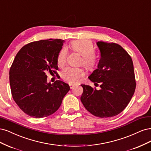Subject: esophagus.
<instances>
[{"mask_svg": "<svg viewBox=\"0 0 151 151\" xmlns=\"http://www.w3.org/2000/svg\"><path fill=\"white\" fill-rule=\"evenodd\" d=\"M70 88L72 89L73 87L75 86V85H73V84H70Z\"/></svg>", "mask_w": 151, "mask_h": 151, "instance_id": "esophagus-1", "label": "esophagus"}]
</instances>
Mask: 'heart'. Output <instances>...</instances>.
Listing matches in <instances>:
<instances>
[{
  "label": "heart",
  "mask_w": 151,
  "mask_h": 151,
  "mask_svg": "<svg viewBox=\"0 0 151 151\" xmlns=\"http://www.w3.org/2000/svg\"><path fill=\"white\" fill-rule=\"evenodd\" d=\"M72 51L76 52L81 56L80 64L86 69L91 70L95 67L97 62V56L94 52L93 43L87 40L73 41L70 44ZM67 56V50L63 47L60 51L57 58L58 65L62 67L65 65ZM84 72L80 68L66 67L61 71V76L65 81L70 83H76L83 76Z\"/></svg>",
  "instance_id": "obj_1"
}]
</instances>
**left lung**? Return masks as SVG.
I'll use <instances>...</instances> for the list:
<instances>
[{
    "mask_svg": "<svg viewBox=\"0 0 151 151\" xmlns=\"http://www.w3.org/2000/svg\"><path fill=\"white\" fill-rule=\"evenodd\" d=\"M100 59L88 76L92 82L100 83V89L81 85V101L89 112L99 117H111L127 106L134 93L135 80L132 58L116 43L96 42ZM97 84V83H96Z\"/></svg>",
    "mask_w": 151,
    "mask_h": 151,
    "instance_id": "left-lung-1",
    "label": "left lung"
}]
</instances>
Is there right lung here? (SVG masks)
I'll return each mask as SVG.
<instances>
[{"label":"right lung","mask_w":151,"mask_h":151,"mask_svg":"<svg viewBox=\"0 0 151 151\" xmlns=\"http://www.w3.org/2000/svg\"><path fill=\"white\" fill-rule=\"evenodd\" d=\"M65 41L60 39L32 42L16 55L9 71L14 100L34 118L47 116L60 108L70 88L61 80L47 81V73L57 74V58Z\"/></svg>","instance_id":"right-lung-1"}]
</instances>
